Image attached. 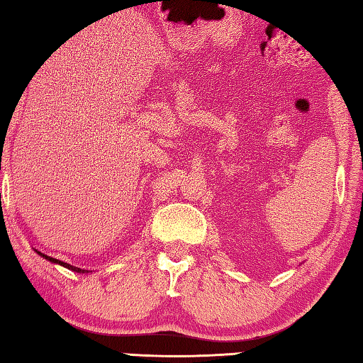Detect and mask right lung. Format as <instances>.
<instances>
[{"mask_svg": "<svg viewBox=\"0 0 363 363\" xmlns=\"http://www.w3.org/2000/svg\"><path fill=\"white\" fill-rule=\"evenodd\" d=\"M37 252L40 254L42 257L48 259L50 262H54V264H59V265H62V267H65V268H68V269H73V272H76V273H84V269H81V268H78V267H73V265H70V264H67V262H62V260H59V259H56V257L46 256V254H45V252H42V251H37Z\"/></svg>", "mask_w": 363, "mask_h": 363, "instance_id": "obj_1", "label": "right lung"}]
</instances>
